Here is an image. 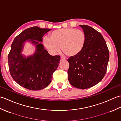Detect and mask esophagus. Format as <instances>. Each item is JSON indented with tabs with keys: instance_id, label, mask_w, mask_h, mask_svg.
Here are the masks:
<instances>
[{
	"instance_id": "obj_1",
	"label": "esophagus",
	"mask_w": 121,
	"mask_h": 121,
	"mask_svg": "<svg viewBox=\"0 0 121 121\" xmlns=\"http://www.w3.org/2000/svg\"><path fill=\"white\" fill-rule=\"evenodd\" d=\"M65 58L64 57H61V61H63V60H65Z\"/></svg>"
}]
</instances>
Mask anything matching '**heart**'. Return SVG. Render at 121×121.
Returning <instances> with one entry per match:
<instances>
[{"label": "heart", "instance_id": "heart-1", "mask_svg": "<svg viewBox=\"0 0 121 121\" xmlns=\"http://www.w3.org/2000/svg\"><path fill=\"white\" fill-rule=\"evenodd\" d=\"M86 42V35L81 30L72 28L54 30L49 38L43 39L44 44L52 53L59 52L61 47L63 52L68 56H74L81 52Z\"/></svg>", "mask_w": 121, "mask_h": 121}]
</instances>
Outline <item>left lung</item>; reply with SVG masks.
<instances>
[{
  "label": "left lung",
  "instance_id": "left-lung-1",
  "mask_svg": "<svg viewBox=\"0 0 121 121\" xmlns=\"http://www.w3.org/2000/svg\"><path fill=\"white\" fill-rule=\"evenodd\" d=\"M79 26L86 35V42L80 53L68 59V79L76 88L87 89L104 78L109 60V51L101 33L88 25Z\"/></svg>",
  "mask_w": 121,
  "mask_h": 121
}]
</instances>
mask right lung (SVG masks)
Returning <instances> with one entry per match:
<instances>
[{"label": "right lung", "instance_id": "add662e5", "mask_svg": "<svg viewBox=\"0 0 121 121\" xmlns=\"http://www.w3.org/2000/svg\"><path fill=\"white\" fill-rule=\"evenodd\" d=\"M51 30L37 26L29 28L15 37L12 43L8 56L9 71L13 79L25 88L39 91L46 88L59 65L60 56H51L39 43ZM26 40L36 46L35 53L27 57L22 54L23 43Z\"/></svg>", "mask_w": 121, "mask_h": 121}]
</instances>
